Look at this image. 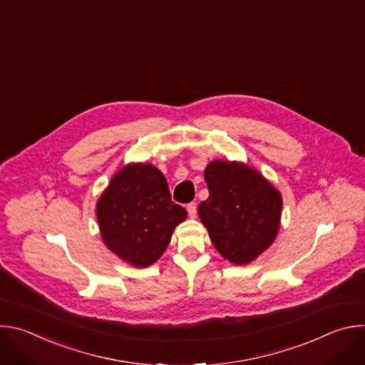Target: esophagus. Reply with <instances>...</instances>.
<instances>
[{"instance_id": "1", "label": "esophagus", "mask_w": 365, "mask_h": 365, "mask_svg": "<svg viewBox=\"0 0 365 365\" xmlns=\"http://www.w3.org/2000/svg\"><path fill=\"white\" fill-rule=\"evenodd\" d=\"M186 210H187V214H189L190 218H196V203H195V202L187 203Z\"/></svg>"}]
</instances>
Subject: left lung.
Instances as JSON below:
<instances>
[{"mask_svg": "<svg viewBox=\"0 0 365 365\" xmlns=\"http://www.w3.org/2000/svg\"><path fill=\"white\" fill-rule=\"evenodd\" d=\"M203 178L210 196L197 215L218 252L231 264L254 262L276 240L283 197L255 168L242 162L212 160Z\"/></svg>", "mask_w": 365, "mask_h": 365, "instance_id": "left-lung-1", "label": "left lung"}]
</instances>
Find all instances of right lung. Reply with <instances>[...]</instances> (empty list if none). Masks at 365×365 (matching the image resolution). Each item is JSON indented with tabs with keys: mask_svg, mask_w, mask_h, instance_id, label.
Instances as JSON below:
<instances>
[{
	"mask_svg": "<svg viewBox=\"0 0 365 365\" xmlns=\"http://www.w3.org/2000/svg\"><path fill=\"white\" fill-rule=\"evenodd\" d=\"M95 212L103 244L137 269L158 262L187 217L185 207L172 202L163 173L144 162L128 163L111 178Z\"/></svg>",
	"mask_w": 365,
	"mask_h": 365,
	"instance_id": "add662e5",
	"label": "right lung"
}]
</instances>
